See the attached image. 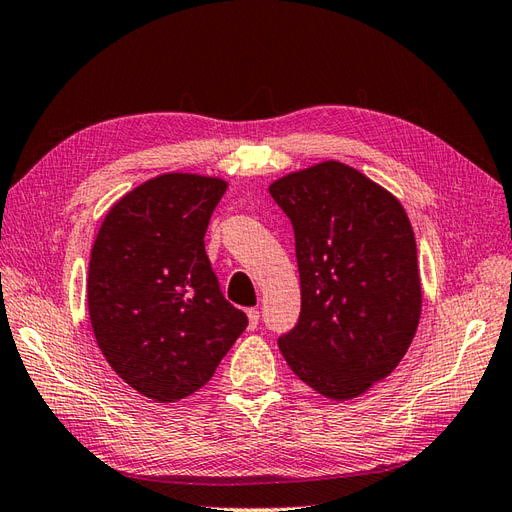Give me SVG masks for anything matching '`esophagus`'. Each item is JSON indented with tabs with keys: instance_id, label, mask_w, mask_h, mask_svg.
I'll return each instance as SVG.
<instances>
[{
	"instance_id": "34e87169",
	"label": "esophagus",
	"mask_w": 512,
	"mask_h": 512,
	"mask_svg": "<svg viewBox=\"0 0 512 512\" xmlns=\"http://www.w3.org/2000/svg\"><path fill=\"white\" fill-rule=\"evenodd\" d=\"M258 320H260V312L258 309H247V327L250 329H256L258 327Z\"/></svg>"
}]
</instances>
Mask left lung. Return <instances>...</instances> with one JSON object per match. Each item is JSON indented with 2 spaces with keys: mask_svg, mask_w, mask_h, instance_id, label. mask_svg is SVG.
Returning <instances> with one entry per match:
<instances>
[{
  "mask_svg": "<svg viewBox=\"0 0 512 512\" xmlns=\"http://www.w3.org/2000/svg\"><path fill=\"white\" fill-rule=\"evenodd\" d=\"M294 228L301 316L280 337L286 363L346 401L404 359L421 320L414 230L399 200L359 170L324 160L269 185Z\"/></svg>",
  "mask_w": 512,
  "mask_h": 512,
  "instance_id": "8db88e82",
  "label": "left lung"
}]
</instances>
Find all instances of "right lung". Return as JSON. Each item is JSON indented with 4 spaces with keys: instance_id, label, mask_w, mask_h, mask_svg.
<instances>
[{
    "instance_id": "obj_1",
    "label": "right lung",
    "mask_w": 512,
    "mask_h": 512,
    "mask_svg": "<svg viewBox=\"0 0 512 512\" xmlns=\"http://www.w3.org/2000/svg\"><path fill=\"white\" fill-rule=\"evenodd\" d=\"M228 181L164 173L123 194L89 258L87 307L104 359L134 391L190 397L247 327L220 290L205 232Z\"/></svg>"
}]
</instances>
